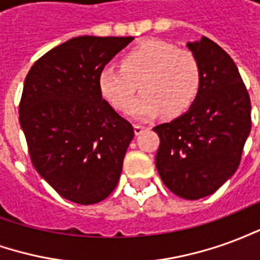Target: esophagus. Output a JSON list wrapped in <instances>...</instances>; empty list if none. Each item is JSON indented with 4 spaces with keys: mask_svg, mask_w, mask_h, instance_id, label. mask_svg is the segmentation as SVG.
Instances as JSON below:
<instances>
[{
    "mask_svg": "<svg viewBox=\"0 0 260 260\" xmlns=\"http://www.w3.org/2000/svg\"><path fill=\"white\" fill-rule=\"evenodd\" d=\"M146 129V126H143V125H134V131H135V135H141L143 131Z\"/></svg>",
    "mask_w": 260,
    "mask_h": 260,
    "instance_id": "obj_1",
    "label": "esophagus"
}]
</instances>
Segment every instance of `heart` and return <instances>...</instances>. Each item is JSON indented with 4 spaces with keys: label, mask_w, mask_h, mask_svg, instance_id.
Wrapping results in <instances>:
<instances>
[{
    "label": "heart",
    "mask_w": 260,
    "mask_h": 260,
    "mask_svg": "<svg viewBox=\"0 0 260 260\" xmlns=\"http://www.w3.org/2000/svg\"><path fill=\"white\" fill-rule=\"evenodd\" d=\"M139 83L144 91L129 108L134 118L150 119L163 111L177 117L199 94L201 68L189 51L149 40L125 54L122 65H107L99 76L103 96L121 111L129 107Z\"/></svg>",
    "instance_id": "1"
}]
</instances>
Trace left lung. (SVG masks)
Masks as SVG:
<instances>
[{
  "mask_svg": "<svg viewBox=\"0 0 260 260\" xmlns=\"http://www.w3.org/2000/svg\"><path fill=\"white\" fill-rule=\"evenodd\" d=\"M201 68V90L185 114L153 131L156 167L180 198L212 195L234 174L251 132V100L234 61L207 37L186 44Z\"/></svg>",
  "mask_w": 260,
  "mask_h": 260,
  "instance_id": "left-lung-1",
  "label": "left lung"
}]
</instances>
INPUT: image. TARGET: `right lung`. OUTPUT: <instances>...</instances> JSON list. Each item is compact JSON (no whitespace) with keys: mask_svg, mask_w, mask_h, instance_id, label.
<instances>
[{"mask_svg":"<svg viewBox=\"0 0 260 260\" xmlns=\"http://www.w3.org/2000/svg\"><path fill=\"white\" fill-rule=\"evenodd\" d=\"M134 37L79 36L33 64L19 122L37 173L67 201L93 205L118 184L135 135L102 96L99 76Z\"/></svg>","mask_w":260,"mask_h":260,"instance_id":"add662e5","label":"right lung"}]
</instances>
